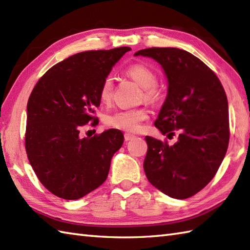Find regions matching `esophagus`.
Returning a JSON list of instances; mask_svg holds the SVG:
<instances>
[{
	"label": "esophagus",
	"instance_id": "34e87169",
	"mask_svg": "<svg viewBox=\"0 0 250 250\" xmlns=\"http://www.w3.org/2000/svg\"><path fill=\"white\" fill-rule=\"evenodd\" d=\"M133 139H134V135H132L130 133H125V141H131V140H133Z\"/></svg>",
	"mask_w": 250,
	"mask_h": 250
}]
</instances>
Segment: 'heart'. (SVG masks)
<instances>
[{
  "mask_svg": "<svg viewBox=\"0 0 250 250\" xmlns=\"http://www.w3.org/2000/svg\"><path fill=\"white\" fill-rule=\"evenodd\" d=\"M126 74L144 88V98L146 100H155L158 97L157 75L151 68L144 64H133L126 70ZM113 79L110 76L105 77L99 90L101 102L108 104L113 99ZM148 110L144 107L119 109L106 115L104 122L109 128L135 133L141 130L142 122L148 118Z\"/></svg>",
  "mask_w": 250,
  "mask_h": 250,
  "instance_id": "obj_1",
  "label": "heart"
}]
</instances>
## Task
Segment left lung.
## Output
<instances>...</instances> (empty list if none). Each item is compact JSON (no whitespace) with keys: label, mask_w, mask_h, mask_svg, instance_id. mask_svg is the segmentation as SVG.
Returning <instances> with one entry per match:
<instances>
[{"label":"left lung","mask_w":250,"mask_h":250,"mask_svg":"<svg viewBox=\"0 0 250 250\" xmlns=\"http://www.w3.org/2000/svg\"><path fill=\"white\" fill-rule=\"evenodd\" d=\"M134 56L152 58L163 68L167 94L156 128L178 140L174 145L146 136L144 171L149 183L171 198L198 193L218 171L229 145V108L216 74L190 52L152 47Z\"/></svg>","instance_id":"1"}]
</instances>
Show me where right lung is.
<instances>
[{"label":"right lung","mask_w":250,"mask_h":250,"mask_svg":"<svg viewBox=\"0 0 250 250\" xmlns=\"http://www.w3.org/2000/svg\"><path fill=\"white\" fill-rule=\"evenodd\" d=\"M129 47L90 50L68 57L47 71L26 105L25 150L44 187L65 200H77L102 185L114 153L124 144L117 129L79 136L101 100L104 78Z\"/></svg>","instance_id":"right-lung-1"}]
</instances>
